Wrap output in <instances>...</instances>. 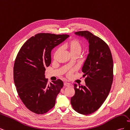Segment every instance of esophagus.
<instances>
[{"label": "esophagus", "instance_id": "1", "mask_svg": "<svg viewBox=\"0 0 130 130\" xmlns=\"http://www.w3.org/2000/svg\"><path fill=\"white\" fill-rule=\"evenodd\" d=\"M64 86H67V87H69V86H72L73 85L70 83H68V82H64Z\"/></svg>", "mask_w": 130, "mask_h": 130}]
</instances>
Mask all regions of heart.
<instances>
[{"label": "heart", "instance_id": "heart-1", "mask_svg": "<svg viewBox=\"0 0 130 130\" xmlns=\"http://www.w3.org/2000/svg\"><path fill=\"white\" fill-rule=\"evenodd\" d=\"M65 46L66 48H67L69 52L72 55H78L81 52V50L83 46V43L82 41L78 38H72L71 40H69L65 44ZM60 52V49L58 48L56 50L54 54V58L56 59L57 55ZM75 71V69H71L68 70L66 73V76L67 77H70L73 75V74Z\"/></svg>", "mask_w": 130, "mask_h": 130}]
</instances>
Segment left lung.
I'll list each match as a JSON object with an SVG mask.
<instances>
[{"instance_id": "obj_1", "label": "left lung", "mask_w": 130, "mask_h": 130, "mask_svg": "<svg viewBox=\"0 0 130 130\" xmlns=\"http://www.w3.org/2000/svg\"><path fill=\"white\" fill-rule=\"evenodd\" d=\"M75 34L88 40L89 53L82 69L86 86L74 84L75 93L70 102L76 112L88 115L97 111L108 95L113 79V61L108 45L102 39L88 31Z\"/></svg>"}]
</instances>
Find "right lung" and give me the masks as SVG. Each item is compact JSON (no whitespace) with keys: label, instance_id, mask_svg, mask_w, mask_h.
I'll return each instance as SVG.
<instances>
[{"label":"right lung","instance_id":"add662e5","mask_svg":"<svg viewBox=\"0 0 130 130\" xmlns=\"http://www.w3.org/2000/svg\"><path fill=\"white\" fill-rule=\"evenodd\" d=\"M68 35L40 33L27 40L19 50L13 67L17 92L25 107L38 115L52 109L63 87L60 79L48 84L45 68L51 63V52L63 42Z\"/></svg>","mask_w":130,"mask_h":130}]
</instances>
